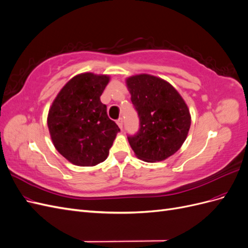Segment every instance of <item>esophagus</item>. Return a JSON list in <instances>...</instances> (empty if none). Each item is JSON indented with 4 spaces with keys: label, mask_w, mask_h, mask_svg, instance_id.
Returning <instances> with one entry per match:
<instances>
[{
    "label": "esophagus",
    "mask_w": 248,
    "mask_h": 248,
    "mask_svg": "<svg viewBox=\"0 0 248 248\" xmlns=\"http://www.w3.org/2000/svg\"><path fill=\"white\" fill-rule=\"evenodd\" d=\"M117 124H118V126L120 127V128H123V119L122 118H120V119H118L117 120Z\"/></svg>",
    "instance_id": "obj_1"
}]
</instances>
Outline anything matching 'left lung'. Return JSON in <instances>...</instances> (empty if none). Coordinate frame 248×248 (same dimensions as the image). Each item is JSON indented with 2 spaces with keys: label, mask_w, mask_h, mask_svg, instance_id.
I'll return each mask as SVG.
<instances>
[{
  "label": "left lung",
  "mask_w": 248,
  "mask_h": 248,
  "mask_svg": "<svg viewBox=\"0 0 248 248\" xmlns=\"http://www.w3.org/2000/svg\"><path fill=\"white\" fill-rule=\"evenodd\" d=\"M140 117V130L128 141L139 159L157 162L182 147L191 124L185 100L169 81L140 73L125 79Z\"/></svg>",
  "instance_id": "8db88e82"
}]
</instances>
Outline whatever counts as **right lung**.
Here are the masks:
<instances>
[{
    "mask_svg": "<svg viewBox=\"0 0 248 248\" xmlns=\"http://www.w3.org/2000/svg\"><path fill=\"white\" fill-rule=\"evenodd\" d=\"M109 79L108 74L79 73L66 82L49 108L47 126L52 144L76 166L103 162L120 131L100 101Z\"/></svg>",
    "mask_w": 248,
    "mask_h": 248,
    "instance_id": "1",
    "label": "right lung"
}]
</instances>
